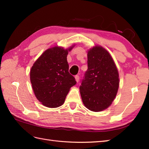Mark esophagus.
<instances>
[{"label":"esophagus","mask_w":149,"mask_h":149,"mask_svg":"<svg viewBox=\"0 0 149 149\" xmlns=\"http://www.w3.org/2000/svg\"><path fill=\"white\" fill-rule=\"evenodd\" d=\"M75 81H76L77 83H78L79 81V75H75Z\"/></svg>","instance_id":"esophagus-1"}]
</instances>
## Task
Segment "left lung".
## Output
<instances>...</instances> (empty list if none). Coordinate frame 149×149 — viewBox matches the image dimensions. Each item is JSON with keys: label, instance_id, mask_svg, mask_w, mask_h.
Listing matches in <instances>:
<instances>
[{"label": "left lung", "instance_id": "1", "mask_svg": "<svg viewBox=\"0 0 149 149\" xmlns=\"http://www.w3.org/2000/svg\"><path fill=\"white\" fill-rule=\"evenodd\" d=\"M88 70L80 86L85 107L99 112L111 105L119 88V74L109 52L95 45L88 50Z\"/></svg>", "mask_w": 149, "mask_h": 149}]
</instances>
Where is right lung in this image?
<instances>
[{"mask_svg":"<svg viewBox=\"0 0 149 149\" xmlns=\"http://www.w3.org/2000/svg\"><path fill=\"white\" fill-rule=\"evenodd\" d=\"M74 46L47 49L31 67L30 80L34 93L44 106L54 108L63 105L70 88L76 84L68 72L66 58Z\"/></svg>","mask_w":149,"mask_h":149,"instance_id":"1","label":"right lung"}]
</instances>
